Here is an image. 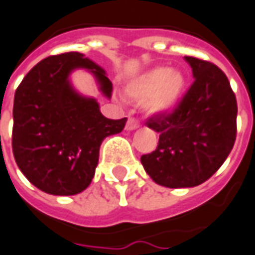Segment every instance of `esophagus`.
<instances>
[{"instance_id": "1", "label": "esophagus", "mask_w": 255, "mask_h": 255, "mask_svg": "<svg viewBox=\"0 0 255 255\" xmlns=\"http://www.w3.org/2000/svg\"><path fill=\"white\" fill-rule=\"evenodd\" d=\"M139 128V124H137V121L136 119H133V118H129L128 119V124H126V130H136Z\"/></svg>"}]
</instances>
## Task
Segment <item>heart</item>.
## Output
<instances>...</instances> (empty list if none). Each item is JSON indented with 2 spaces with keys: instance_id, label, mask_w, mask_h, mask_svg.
Returning a JSON list of instances; mask_svg holds the SVG:
<instances>
[{
  "instance_id": "heart-1",
  "label": "heart",
  "mask_w": 255,
  "mask_h": 255,
  "mask_svg": "<svg viewBox=\"0 0 255 255\" xmlns=\"http://www.w3.org/2000/svg\"><path fill=\"white\" fill-rule=\"evenodd\" d=\"M187 78L179 70L154 67L146 70L126 84L128 98L141 102V107L151 115L171 111L178 104L185 91Z\"/></svg>"
}]
</instances>
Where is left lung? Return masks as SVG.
<instances>
[{"instance_id": "8db88e82", "label": "left lung", "mask_w": 255, "mask_h": 255, "mask_svg": "<svg viewBox=\"0 0 255 255\" xmlns=\"http://www.w3.org/2000/svg\"><path fill=\"white\" fill-rule=\"evenodd\" d=\"M195 78L172 114L151 116L160 134L141 164L155 184L191 188L209 179L225 163L236 140L237 102L226 74L209 61L185 56Z\"/></svg>"}]
</instances>
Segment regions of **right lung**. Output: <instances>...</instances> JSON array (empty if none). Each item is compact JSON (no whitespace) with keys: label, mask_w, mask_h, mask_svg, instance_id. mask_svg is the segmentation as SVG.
<instances>
[{"label":"right lung","mask_w":255,"mask_h":255,"mask_svg":"<svg viewBox=\"0 0 255 255\" xmlns=\"http://www.w3.org/2000/svg\"><path fill=\"white\" fill-rule=\"evenodd\" d=\"M95 77L111 98L112 83L102 67L78 52L46 57L15 91L12 151L30 184L50 195H76L91 184L102 140L124 130L126 118L108 119L95 98L77 91L74 70Z\"/></svg>","instance_id":"obj_1"}]
</instances>
